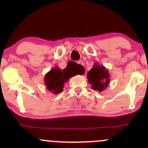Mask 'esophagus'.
<instances>
[{"mask_svg":"<svg viewBox=\"0 0 148 148\" xmlns=\"http://www.w3.org/2000/svg\"><path fill=\"white\" fill-rule=\"evenodd\" d=\"M77 63H78L79 64H80V65H84V62H83V61H82V60L78 61V62H77Z\"/></svg>","mask_w":148,"mask_h":148,"instance_id":"34e87169","label":"esophagus"}]
</instances>
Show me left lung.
I'll return each instance as SVG.
<instances>
[{"mask_svg":"<svg viewBox=\"0 0 148 148\" xmlns=\"http://www.w3.org/2000/svg\"><path fill=\"white\" fill-rule=\"evenodd\" d=\"M110 74L108 70L103 66L95 64L87 73L88 81L92 84V88L102 92L107 88L110 83Z\"/></svg>","mask_w":148,"mask_h":148,"instance_id":"obj_1","label":"left lung"}]
</instances>
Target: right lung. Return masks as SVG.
<instances>
[{"label":"right lung","instance_id":"1","mask_svg":"<svg viewBox=\"0 0 148 148\" xmlns=\"http://www.w3.org/2000/svg\"><path fill=\"white\" fill-rule=\"evenodd\" d=\"M77 69L66 67L63 71L59 68H55L51 70L45 76V83L47 89L51 91L53 94H59L62 92L64 82L68 81L69 79L77 74H84V69L79 65L74 64Z\"/></svg>","mask_w":148,"mask_h":148}]
</instances>
